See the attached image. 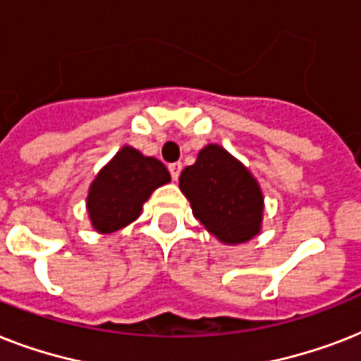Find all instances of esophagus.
Instances as JSON below:
<instances>
[{
	"mask_svg": "<svg viewBox=\"0 0 361 361\" xmlns=\"http://www.w3.org/2000/svg\"><path fill=\"white\" fill-rule=\"evenodd\" d=\"M169 170H170V176H172V180H178L181 174V163H172L169 164Z\"/></svg>",
	"mask_w": 361,
	"mask_h": 361,
	"instance_id": "34e87169",
	"label": "esophagus"
}]
</instances>
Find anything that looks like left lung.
Listing matches in <instances>:
<instances>
[{"label":"left lung","instance_id":"1","mask_svg":"<svg viewBox=\"0 0 361 361\" xmlns=\"http://www.w3.org/2000/svg\"><path fill=\"white\" fill-rule=\"evenodd\" d=\"M180 189L192 215L221 243H245L262 231V189L245 164L219 144L198 152L195 164L181 172Z\"/></svg>","mask_w":361,"mask_h":361}]
</instances>
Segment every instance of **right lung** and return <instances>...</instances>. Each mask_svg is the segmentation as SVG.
Segmentation results:
<instances>
[{"instance_id": "obj_1", "label": "right lung", "mask_w": 361, "mask_h": 361, "mask_svg": "<svg viewBox=\"0 0 361 361\" xmlns=\"http://www.w3.org/2000/svg\"><path fill=\"white\" fill-rule=\"evenodd\" d=\"M169 181L170 172L159 159L123 146L99 170L87 191L86 208L93 231L112 234L138 219L152 192Z\"/></svg>"}]
</instances>
